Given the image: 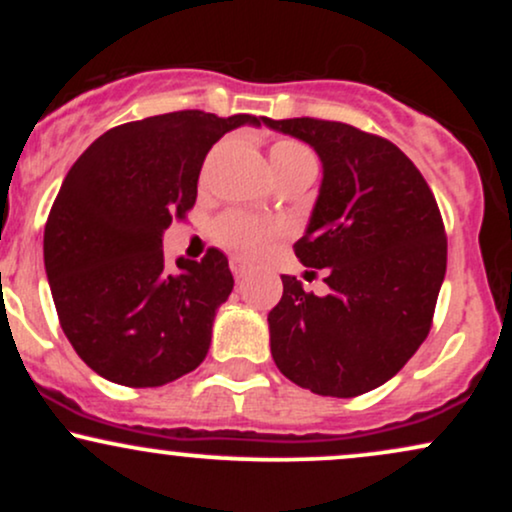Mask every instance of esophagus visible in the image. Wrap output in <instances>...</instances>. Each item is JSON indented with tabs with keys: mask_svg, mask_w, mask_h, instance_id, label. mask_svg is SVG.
<instances>
[{
	"mask_svg": "<svg viewBox=\"0 0 512 512\" xmlns=\"http://www.w3.org/2000/svg\"><path fill=\"white\" fill-rule=\"evenodd\" d=\"M231 272L236 279H243V276L250 272V264L245 262L243 257H231Z\"/></svg>",
	"mask_w": 512,
	"mask_h": 512,
	"instance_id": "esophagus-1",
	"label": "esophagus"
}]
</instances>
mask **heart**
<instances>
[{"label": "heart", "instance_id": "1", "mask_svg": "<svg viewBox=\"0 0 512 512\" xmlns=\"http://www.w3.org/2000/svg\"><path fill=\"white\" fill-rule=\"evenodd\" d=\"M269 161H272L276 178L296 173V170L315 168V158L308 146L296 139H276L269 146ZM279 236V228L272 223L243 214V211H226L214 223V238L223 248L238 252V255H257L267 248L269 240Z\"/></svg>", "mask_w": 512, "mask_h": 512}]
</instances>
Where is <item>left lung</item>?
Listing matches in <instances>:
<instances>
[{
    "label": "left lung",
    "mask_w": 512,
    "mask_h": 512,
    "mask_svg": "<svg viewBox=\"0 0 512 512\" xmlns=\"http://www.w3.org/2000/svg\"><path fill=\"white\" fill-rule=\"evenodd\" d=\"M262 122L320 156V195L293 250L327 269L330 286L315 296L281 276L284 296L267 317L272 358L315 395H363L397 375L431 330L448 264L436 197L383 137L315 117Z\"/></svg>",
    "instance_id": "left-lung-1"
}]
</instances>
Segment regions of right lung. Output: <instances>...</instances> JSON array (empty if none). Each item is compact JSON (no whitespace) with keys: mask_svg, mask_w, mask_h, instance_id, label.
I'll list each match as a JSON object with an SVG mask.
<instances>
[{"mask_svg":"<svg viewBox=\"0 0 512 512\" xmlns=\"http://www.w3.org/2000/svg\"><path fill=\"white\" fill-rule=\"evenodd\" d=\"M260 122L204 110L144 117L108 129L69 168L45 223V272L69 344L110 383L166 385L207 356L233 274L216 248L170 272L163 231L195 207L211 146Z\"/></svg>","mask_w":512,"mask_h":512,"instance_id":"right-lung-1","label":"right lung"}]
</instances>
